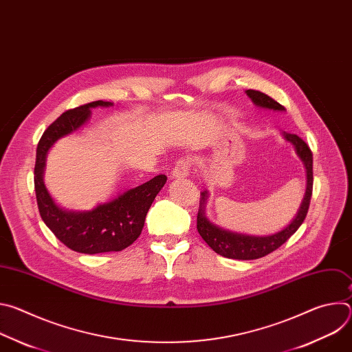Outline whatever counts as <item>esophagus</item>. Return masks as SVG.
Listing matches in <instances>:
<instances>
[{
	"mask_svg": "<svg viewBox=\"0 0 352 352\" xmlns=\"http://www.w3.org/2000/svg\"><path fill=\"white\" fill-rule=\"evenodd\" d=\"M188 174H189V163L185 159L184 160H178L175 167L171 171V177L178 179V178L188 177Z\"/></svg>",
	"mask_w": 352,
	"mask_h": 352,
	"instance_id": "esophagus-1",
	"label": "esophagus"
}]
</instances>
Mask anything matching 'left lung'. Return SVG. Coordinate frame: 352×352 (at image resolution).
Returning <instances> with one entry per match:
<instances>
[{
    "label": "left lung",
    "mask_w": 352,
    "mask_h": 352,
    "mask_svg": "<svg viewBox=\"0 0 352 352\" xmlns=\"http://www.w3.org/2000/svg\"><path fill=\"white\" fill-rule=\"evenodd\" d=\"M246 96L252 100V103L265 110L273 111H285V109L278 104L276 100L269 97L267 94L259 90H245ZM281 136L285 142L291 143L295 148L296 156L304 163L307 171V189L302 202H300L298 212L295 213L294 219L280 231L269 235H249L242 232H234L226 228L219 227L217 224L212 223L206 216V202L209 199V192L204 190L200 193V205L197 212V232L200 234L206 243L214 250L216 254L228 258V259H238V261H254L269 255L273 250L280 248L299 227L304 223L309 202L312 196V186H314V157L309 146L296 135L281 132Z\"/></svg>",
    "instance_id": "1"
}]
</instances>
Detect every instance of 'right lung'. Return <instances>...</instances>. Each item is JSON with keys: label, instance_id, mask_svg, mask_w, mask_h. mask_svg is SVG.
I'll use <instances>...</instances> for the list:
<instances>
[{"label": "right lung", "instance_id": "add662e5", "mask_svg": "<svg viewBox=\"0 0 352 352\" xmlns=\"http://www.w3.org/2000/svg\"><path fill=\"white\" fill-rule=\"evenodd\" d=\"M111 102H91L65 111L43 133L36 152L34 190L40 216L45 226L69 249L79 254L118 252L140 235L146 214L155 197L164 186L167 177L156 175L150 181L126 189L106 204H98L91 210H67L56 204L44 184V168L48 150L54 143L83 126L91 109L111 107Z\"/></svg>", "mask_w": 352, "mask_h": 352}]
</instances>
